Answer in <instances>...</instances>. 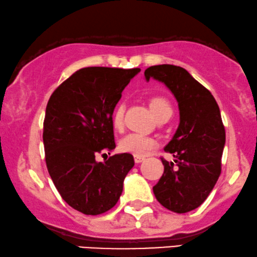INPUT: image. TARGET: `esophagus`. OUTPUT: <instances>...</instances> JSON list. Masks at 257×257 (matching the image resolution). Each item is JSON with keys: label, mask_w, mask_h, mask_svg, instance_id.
<instances>
[{"label": "esophagus", "mask_w": 257, "mask_h": 257, "mask_svg": "<svg viewBox=\"0 0 257 257\" xmlns=\"http://www.w3.org/2000/svg\"><path fill=\"white\" fill-rule=\"evenodd\" d=\"M145 160V157H141V156H135L134 157V162L137 164H140Z\"/></svg>", "instance_id": "esophagus-1"}]
</instances>
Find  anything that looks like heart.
<instances>
[{
	"label": "heart",
	"mask_w": 257,
	"mask_h": 257,
	"mask_svg": "<svg viewBox=\"0 0 257 257\" xmlns=\"http://www.w3.org/2000/svg\"><path fill=\"white\" fill-rule=\"evenodd\" d=\"M150 106L156 118L168 112H172L171 105L163 97L151 98ZM123 116H124V105L118 104L112 113V124L116 129L122 128ZM154 145L156 142L153 139L140 134V133H131L119 141V150L124 153L134 154V156H145L152 150Z\"/></svg>",
	"instance_id": "heart-1"
}]
</instances>
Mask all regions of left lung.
<instances>
[{"instance_id": "1", "label": "left lung", "mask_w": 257, "mask_h": 257, "mask_svg": "<svg viewBox=\"0 0 257 257\" xmlns=\"http://www.w3.org/2000/svg\"><path fill=\"white\" fill-rule=\"evenodd\" d=\"M145 79L163 82L178 103L179 124L164 150L175 157L162 158L164 174L153 187L160 205L175 213H187L208 197L221 172L225 128L219 106L208 89L184 68L152 66Z\"/></svg>"}]
</instances>
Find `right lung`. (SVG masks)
<instances>
[{"instance_id": "obj_1", "label": "right lung", "mask_w": 257, "mask_h": 257, "mask_svg": "<svg viewBox=\"0 0 257 257\" xmlns=\"http://www.w3.org/2000/svg\"><path fill=\"white\" fill-rule=\"evenodd\" d=\"M140 68L87 67L55 89L46 105L43 142L49 175L66 202L87 215L112 208L134 166L129 153L104 162L95 157L115 150L112 113Z\"/></svg>"}]
</instances>
